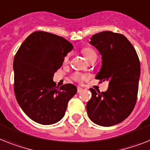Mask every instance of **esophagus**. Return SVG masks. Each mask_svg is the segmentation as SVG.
<instances>
[{
	"instance_id": "esophagus-1",
	"label": "esophagus",
	"mask_w": 150,
	"mask_h": 150,
	"mask_svg": "<svg viewBox=\"0 0 150 150\" xmlns=\"http://www.w3.org/2000/svg\"><path fill=\"white\" fill-rule=\"evenodd\" d=\"M83 89L81 88V87H77V93H81V92H83Z\"/></svg>"
}]
</instances>
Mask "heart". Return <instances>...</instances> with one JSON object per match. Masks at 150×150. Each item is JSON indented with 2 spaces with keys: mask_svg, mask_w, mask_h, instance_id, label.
I'll use <instances>...</instances> for the list:
<instances>
[{
  "mask_svg": "<svg viewBox=\"0 0 150 150\" xmlns=\"http://www.w3.org/2000/svg\"><path fill=\"white\" fill-rule=\"evenodd\" d=\"M82 54H83V56L87 60H90V58L96 56V52L93 50L92 48L90 47L83 48L82 50ZM68 59H69V54H67V55L65 57V58H64V61L67 62L68 60ZM72 77L73 79H74V80H75L76 82H81V81H83V80H84V76L83 74H80V73H74V74H73Z\"/></svg>",
  "mask_w": 150,
  "mask_h": 150,
  "instance_id": "b5f03b06",
  "label": "heart"
}]
</instances>
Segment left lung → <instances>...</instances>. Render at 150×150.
<instances>
[{"label":"left lung","instance_id":"8db88e82","mask_svg":"<svg viewBox=\"0 0 150 150\" xmlns=\"http://www.w3.org/2000/svg\"><path fill=\"white\" fill-rule=\"evenodd\" d=\"M90 44L102 55V67L96 79L109 81L108 89L101 92L90 88L87 102L89 118L102 127L118 124L129 116L136 105L140 75L137 51L121 33L103 31L90 38Z\"/></svg>","mask_w":150,"mask_h":150}]
</instances>
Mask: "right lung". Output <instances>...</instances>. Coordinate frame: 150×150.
<instances>
[{
	"label": "right lung",
	"instance_id": "add662e5",
	"mask_svg": "<svg viewBox=\"0 0 150 150\" xmlns=\"http://www.w3.org/2000/svg\"><path fill=\"white\" fill-rule=\"evenodd\" d=\"M73 45L64 38L35 31L21 45L13 59V90L18 104L29 118L42 125L60 121L68 101L76 94L71 83L58 87L54 74Z\"/></svg>",
	"mask_w": 150,
	"mask_h": 150
}]
</instances>
